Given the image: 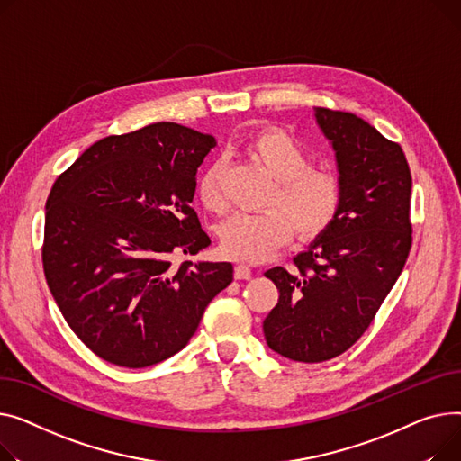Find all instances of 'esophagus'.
Returning <instances> with one entry per match:
<instances>
[{
    "instance_id": "34e87169",
    "label": "esophagus",
    "mask_w": 461,
    "mask_h": 461,
    "mask_svg": "<svg viewBox=\"0 0 461 461\" xmlns=\"http://www.w3.org/2000/svg\"><path fill=\"white\" fill-rule=\"evenodd\" d=\"M253 269L248 264H236L234 267V277L236 279H251Z\"/></svg>"
}]
</instances>
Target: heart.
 I'll use <instances>...</instances> for the list:
<instances>
[{"instance_id":"b5f03b06","label":"heart","mask_w":461,"mask_h":461,"mask_svg":"<svg viewBox=\"0 0 461 461\" xmlns=\"http://www.w3.org/2000/svg\"><path fill=\"white\" fill-rule=\"evenodd\" d=\"M253 156L277 184L267 208L258 213H234L220 229L221 249L243 262H260L272 257L292 238L295 229L302 240L326 232L342 206V185L328 171L311 169L305 149L281 130L258 133L249 145ZM221 164L215 161L199 180V199L210 212L225 208L221 194Z\"/></svg>"}]
</instances>
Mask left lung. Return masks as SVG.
<instances>
[{"instance_id": "1", "label": "left lung", "mask_w": 461, "mask_h": 461, "mask_svg": "<svg viewBox=\"0 0 461 461\" xmlns=\"http://www.w3.org/2000/svg\"><path fill=\"white\" fill-rule=\"evenodd\" d=\"M342 185L335 223L294 262L264 274L279 302L264 318L267 346L302 363L333 359L366 331L411 249V173L400 145L354 113L314 107Z\"/></svg>"}]
</instances>
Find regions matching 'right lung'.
<instances>
[{
    "label": "right lung",
    "instance_id": "1",
    "mask_svg": "<svg viewBox=\"0 0 461 461\" xmlns=\"http://www.w3.org/2000/svg\"><path fill=\"white\" fill-rule=\"evenodd\" d=\"M215 138L154 122L91 145L46 201L42 264L70 330L104 361L145 368L189 342L230 262L185 260L210 246L189 206Z\"/></svg>",
    "mask_w": 461,
    "mask_h": 461
}]
</instances>
